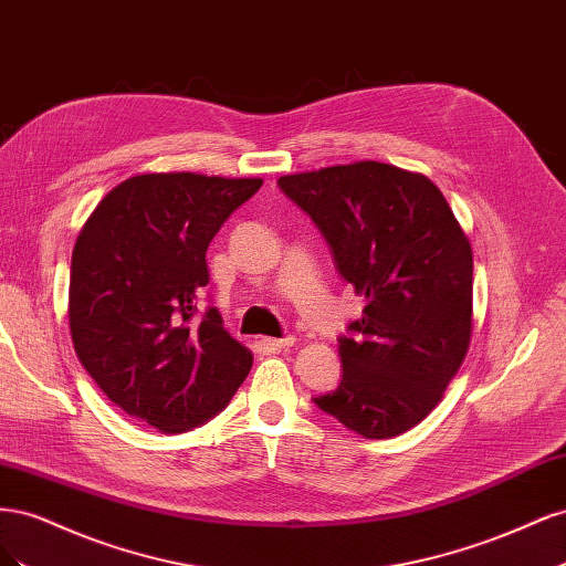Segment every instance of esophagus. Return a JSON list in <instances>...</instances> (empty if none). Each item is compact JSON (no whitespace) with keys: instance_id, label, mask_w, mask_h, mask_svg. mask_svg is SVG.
Segmentation results:
<instances>
[{"instance_id":"34e87169","label":"esophagus","mask_w":566,"mask_h":566,"mask_svg":"<svg viewBox=\"0 0 566 566\" xmlns=\"http://www.w3.org/2000/svg\"><path fill=\"white\" fill-rule=\"evenodd\" d=\"M264 345L269 347V349H273V352H279V349H285V347H293L295 345V337L293 335H287V337H266L264 339Z\"/></svg>"}]
</instances>
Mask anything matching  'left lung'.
<instances>
[{
  "label": "left lung",
  "instance_id": "obj_1",
  "mask_svg": "<svg viewBox=\"0 0 566 566\" xmlns=\"http://www.w3.org/2000/svg\"><path fill=\"white\" fill-rule=\"evenodd\" d=\"M366 297L337 337L342 380L314 397L366 439L397 437L441 401L472 335V248L439 188L385 163L279 179Z\"/></svg>",
  "mask_w": 566,
  "mask_h": 566
}]
</instances>
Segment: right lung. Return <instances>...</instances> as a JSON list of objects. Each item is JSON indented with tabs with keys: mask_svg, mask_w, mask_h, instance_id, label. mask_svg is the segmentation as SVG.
Instances as JSON below:
<instances>
[{
	"mask_svg": "<svg viewBox=\"0 0 566 566\" xmlns=\"http://www.w3.org/2000/svg\"><path fill=\"white\" fill-rule=\"evenodd\" d=\"M262 179L139 175L115 186L82 227L71 264L73 345L106 397L167 434L224 410L252 368L214 306L205 252Z\"/></svg>",
	"mask_w": 566,
	"mask_h": 566,
	"instance_id": "obj_1",
	"label": "right lung"
}]
</instances>
